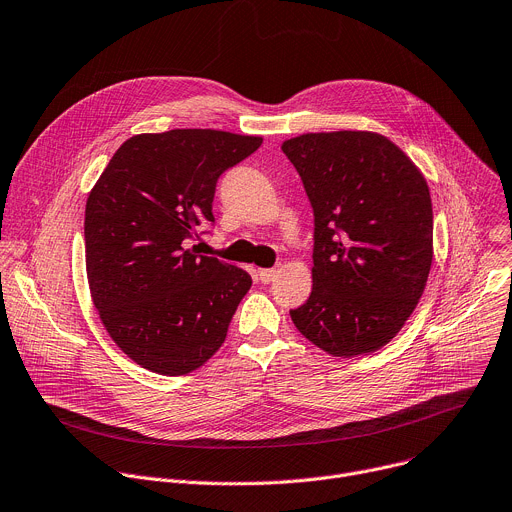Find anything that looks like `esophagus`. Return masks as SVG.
Listing matches in <instances>:
<instances>
[{
	"mask_svg": "<svg viewBox=\"0 0 512 512\" xmlns=\"http://www.w3.org/2000/svg\"><path fill=\"white\" fill-rule=\"evenodd\" d=\"M275 275H277V269H275V267H273V269H259V271H257V277H259L261 284L273 282Z\"/></svg>",
	"mask_w": 512,
	"mask_h": 512,
	"instance_id": "34e87169",
	"label": "esophagus"
}]
</instances>
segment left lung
<instances>
[{
	"instance_id": "1",
	"label": "left lung",
	"mask_w": 512,
	"mask_h": 512,
	"mask_svg": "<svg viewBox=\"0 0 512 512\" xmlns=\"http://www.w3.org/2000/svg\"><path fill=\"white\" fill-rule=\"evenodd\" d=\"M282 151L314 212L312 292L290 310L322 351H378L423 296L433 261V206L416 165L386 136L310 132Z\"/></svg>"
}]
</instances>
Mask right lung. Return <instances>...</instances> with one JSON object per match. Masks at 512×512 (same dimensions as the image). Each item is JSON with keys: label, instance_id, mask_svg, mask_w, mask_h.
Listing matches in <instances>:
<instances>
[{"label": "right lung", "instance_id": "obj_1", "mask_svg": "<svg viewBox=\"0 0 512 512\" xmlns=\"http://www.w3.org/2000/svg\"><path fill=\"white\" fill-rule=\"evenodd\" d=\"M261 136L210 128L136 134L114 153L85 204V267L114 343L141 367L183 376L224 343L251 288L241 267L188 249L214 224L218 177Z\"/></svg>", "mask_w": 512, "mask_h": 512}]
</instances>
